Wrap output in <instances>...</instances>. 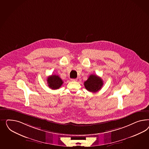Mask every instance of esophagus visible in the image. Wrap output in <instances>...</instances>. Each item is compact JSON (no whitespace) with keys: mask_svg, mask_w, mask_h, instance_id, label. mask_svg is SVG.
Segmentation results:
<instances>
[{"mask_svg":"<svg viewBox=\"0 0 149 149\" xmlns=\"http://www.w3.org/2000/svg\"><path fill=\"white\" fill-rule=\"evenodd\" d=\"M71 80L72 81H77V79H72Z\"/></svg>","mask_w":149,"mask_h":149,"instance_id":"34e87169","label":"esophagus"}]
</instances>
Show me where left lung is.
I'll return each mask as SVG.
<instances>
[{"label": "left lung", "mask_w": 149, "mask_h": 149, "mask_svg": "<svg viewBox=\"0 0 149 149\" xmlns=\"http://www.w3.org/2000/svg\"><path fill=\"white\" fill-rule=\"evenodd\" d=\"M103 85L102 79L95 75H91L88 79L84 82L86 90L91 92H97L101 89Z\"/></svg>", "instance_id": "left-lung-1"}]
</instances>
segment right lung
Here are the masks:
<instances>
[{"label":"right lung","mask_w":149,"mask_h":149,"mask_svg":"<svg viewBox=\"0 0 149 149\" xmlns=\"http://www.w3.org/2000/svg\"><path fill=\"white\" fill-rule=\"evenodd\" d=\"M48 86L52 90H57L63 84V81L58 75H52L47 77Z\"/></svg>","instance_id":"add662e5"}]
</instances>
